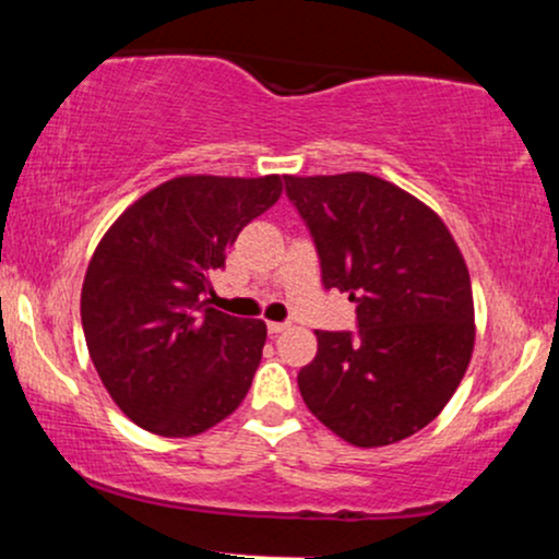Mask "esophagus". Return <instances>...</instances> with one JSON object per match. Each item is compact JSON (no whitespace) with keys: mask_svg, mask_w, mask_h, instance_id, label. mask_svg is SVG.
I'll list each match as a JSON object with an SVG mask.
<instances>
[{"mask_svg":"<svg viewBox=\"0 0 559 559\" xmlns=\"http://www.w3.org/2000/svg\"><path fill=\"white\" fill-rule=\"evenodd\" d=\"M288 329V323H267V333H284Z\"/></svg>","mask_w":559,"mask_h":559,"instance_id":"34e87169","label":"esophagus"}]
</instances>
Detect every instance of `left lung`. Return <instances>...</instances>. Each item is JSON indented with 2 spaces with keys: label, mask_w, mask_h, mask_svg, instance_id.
<instances>
[{
  "label": "left lung",
  "mask_w": 559,
  "mask_h": 559,
  "mask_svg": "<svg viewBox=\"0 0 559 559\" xmlns=\"http://www.w3.org/2000/svg\"><path fill=\"white\" fill-rule=\"evenodd\" d=\"M325 288L357 301V331H316L297 383L310 413L355 447L426 428L452 400L473 352L471 275L441 217L368 176H284Z\"/></svg>",
  "instance_id": "obj_1"
}]
</instances>
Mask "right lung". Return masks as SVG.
<instances>
[{
    "instance_id": "add662e5",
    "label": "right lung",
    "mask_w": 559,
    "mask_h": 559,
    "mask_svg": "<svg viewBox=\"0 0 559 559\" xmlns=\"http://www.w3.org/2000/svg\"><path fill=\"white\" fill-rule=\"evenodd\" d=\"M278 197V176L173 178L96 247L81 292L83 336L115 404L144 431L202 433L247 396L267 329L210 307V278Z\"/></svg>"
}]
</instances>
